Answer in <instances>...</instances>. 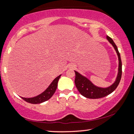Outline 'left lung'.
<instances>
[{
    "label": "left lung",
    "mask_w": 134,
    "mask_h": 134,
    "mask_svg": "<svg viewBox=\"0 0 134 134\" xmlns=\"http://www.w3.org/2000/svg\"><path fill=\"white\" fill-rule=\"evenodd\" d=\"M106 39L112 45L113 48H115V51L116 52L118 57V72L116 80L109 87L106 88L99 87L94 85L86 77L82 76L77 71H74L76 74V77L74 82H75L77 89L79 92L80 93L81 95H83L85 97H87V98L99 99L108 96V94H110L111 93H112L116 89V87H118V86L120 82V80H121L122 76V62L121 59V55H120V54L119 53L116 44L113 42L112 38H110L109 36H106Z\"/></svg>",
    "instance_id": "left-lung-1"
}]
</instances>
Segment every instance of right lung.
<instances>
[{
	"mask_svg": "<svg viewBox=\"0 0 134 134\" xmlns=\"http://www.w3.org/2000/svg\"><path fill=\"white\" fill-rule=\"evenodd\" d=\"M62 75L58 76V77L54 79V80L52 81V83L50 84L47 89L45 90L44 92H42V93L38 95V96L31 97V98H26V97H22V99H23L25 101H26V102L30 103L32 104H39L41 103L44 102L47 100H48L51 97L53 96L54 93H55V90L57 87V84L59 79L60 78V77Z\"/></svg>",
	"mask_w": 134,
	"mask_h": 134,
	"instance_id": "add662e5",
	"label": "right lung"
}]
</instances>
